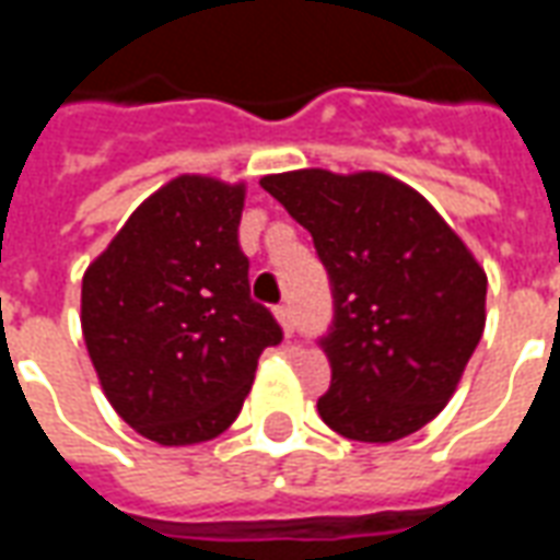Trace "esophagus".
Returning a JSON list of instances; mask_svg holds the SVG:
<instances>
[{"mask_svg": "<svg viewBox=\"0 0 560 560\" xmlns=\"http://www.w3.org/2000/svg\"><path fill=\"white\" fill-rule=\"evenodd\" d=\"M276 317H279L281 329H284V332L291 336V332H293V312H291V305H279V308H276Z\"/></svg>", "mask_w": 560, "mask_h": 560, "instance_id": "34e87169", "label": "esophagus"}]
</instances>
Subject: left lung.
<instances>
[{
    "label": "left lung",
    "instance_id": "left-lung-1",
    "mask_svg": "<svg viewBox=\"0 0 560 560\" xmlns=\"http://www.w3.org/2000/svg\"><path fill=\"white\" fill-rule=\"evenodd\" d=\"M260 185L312 233L329 276L332 369L317 399L332 432L365 444L444 411L486 327V272L434 207L387 173L291 171Z\"/></svg>",
    "mask_w": 560,
    "mask_h": 560
}]
</instances>
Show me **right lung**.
<instances>
[{"label":"right lung","mask_w":560,"mask_h":560,"mask_svg":"<svg viewBox=\"0 0 560 560\" xmlns=\"http://www.w3.org/2000/svg\"><path fill=\"white\" fill-rule=\"evenodd\" d=\"M245 185L176 176L147 197L90 264L80 324L104 396L164 446L221 434L279 320L252 300L240 248Z\"/></svg>","instance_id":"1"}]
</instances>
